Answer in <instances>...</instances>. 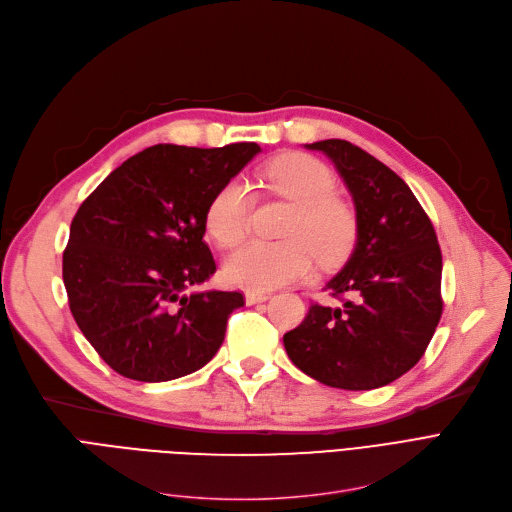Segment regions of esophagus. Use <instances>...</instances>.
<instances>
[{
    "instance_id": "obj_1",
    "label": "esophagus",
    "mask_w": 512,
    "mask_h": 512,
    "mask_svg": "<svg viewBox=\"0 0 512 512\" xmlns=\"http://www.w3.org/2000/svg\"><path fill=\"white\" fill-rule=\"evenodd\" d=\"M265 299H270V292H263V290H247L245 292L247 305H255V303H261Z\"/></svg>"
}]
</instances>
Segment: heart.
Returning a JSON list of instances; mask_svg holds the SVG:
<instances>
[{
  "label": "heart",
  "instance_id": "b5f03b06",
  "mask_svg": "<svg viewBox=\"0 0 512 512\" xmlns=\"http://www.w3.org/2000/svg\"><path fill=\"white\" fill-rule=\"evenodd\" d=\"M276 193L297 205L284 230L286 240H251L224 263V278L240 288L267 290L305 278L315 259L340 263L357 238L353 207L336 197L334 172L311 155L286 153L265 170ZM253 197L242 178H232L213 195L205 224L222 247H234L249 230Z\"/></svg>",
  "mask_w": 512,
  "mask_h": 512
}]
</instances>
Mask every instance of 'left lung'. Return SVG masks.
I'll return each instance as SVG.
<instances>
[{
	"instance_id": "obj_1",
	"label": "left lung",
	"mask_w": 512,
	"mask_h": 512,
	"mask_svg": "<svg viewBox=\"0 0 512 512\" xmlns=\"http://www.w3.org/2000/svg\"><path fill=\"white\" fill-rule=\"evenodd\" d=\"M326 153L353 195L357 242L326 284L340 307L313 303L284 334L290 361L342 390L382 388L423 357L442 317V253L436 230L407 182L361 147L328 139Z\"/></svg>"
}]
</instances>
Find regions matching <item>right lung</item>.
I'll return each mask as SVG.
<instances>
[{
	"mask_svg": "<svg viewBox=\"0 0 512 512\" xmlns=\"http://www.w3.org/2000/svg\"><path fill=\"white\" fill-rule=\"evenodd\" d=\"M261 151L153 145L126 159L78 207L62 276L72 317L99 357L137 382L201 369L224 342L240 292L197 290L215 272L205 213Z\"/></svg>",
	"mask_w": 512,
	"mask_h": 512,
	"instance_id": "right-lung-1",
	"label": "right lung"
}]
</instances>
